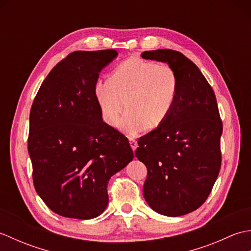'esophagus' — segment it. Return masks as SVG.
<instances>
[{
  "instance_id": "34e87169",
  "label": "esophagus",
  "mask_w": 251,
  "mask_h": 251,
  "mask_svg": "<svg viewBox=\"0 0 251 251\" xmlns=\"http://www.w3.org/2000/svg\"><path fill=\"white\" fill-rule=\"evenodd\" d=\"M128 140H129V143H130V147L132 149V151H135L136 149L138 148V142L137 140L135 139L134 137H128Z\"/></svg>"
}]
</instances>
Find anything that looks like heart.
Masks as SVG:
<instances>
[{"label":"heart","instance_id":"heart-1","mask_svg":"<svg viewBox=\"0 0 251 251\" xmlns=\"http://www.w3.org/2000/svg\"><path fill=\"white\" fill-rule=\"evenodd\" d=\"M178 81L172 68L164 63L129 58L116 66L106 82L96 84L94 94L105 123L119 124L126 114L122 128L137 134L143 128L155 129L172 113L177 97Z\"/></svg>","mask_w":251,"mask_h":251}]
</instances>
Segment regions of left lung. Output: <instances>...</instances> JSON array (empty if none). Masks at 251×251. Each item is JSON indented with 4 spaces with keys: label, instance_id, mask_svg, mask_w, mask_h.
<instances>
[{
    "label": "left lung",
    "instance_id": "left-lung-1",
    "mask_svg": "<svg viewBox=\"0 0 251 251\" xmlns=\"http://www.w3.org/2000/svg\"><path fill=\"white\" fill-rule=\"evenodd\" d=\"M141 56L166 62L178 81L168 119L138 140L135 155L148 169L143 196L158 214L183 216L204 204L220 172L222 122L216 96L200 69L181 52L156 50Z\"/></svg>",
    "mask_w": 251,
    "mask_h": 251
}]
</instances>
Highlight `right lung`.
I'll list each match as a JSON object with an SVG mask.
<instances>
[{
    "instance_id": "obj_1",
    "label": "right lung",
    "mask_w": 251,
    "mask_h": 251,
    "mask_svg": "<svg viewBox=\"0 0 251 251\" xmlns=\"http://www.w3.org/2000/svg\"><path fill=\"white\" fill-rule=\"evenodd\" d=\"M114 50L71 52L52 68L30 111L34 188L56 214L88 220L108 206L109 180L132 161L127 138L103 122L94 89Z\"/></svg>"
}]
</instances>
